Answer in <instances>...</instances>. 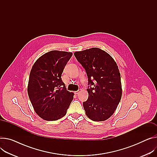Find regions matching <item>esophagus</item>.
Segmentation results:
<instances>
[{
	"instance_id": "1",
	"label": "esophagus",
	"mask_w": 157,
	"mask_h": 157,
	"mask_svg": "<svg viewBox=\"0 0 157 157\" xmlns=\"http://www.w3.org/2000/svg\"><path fill=\"white\" fill-rule=\"evenodd\" d=\"M80 92V90H78L77 91H75V94L76 95H77V94H78Z\"/></svg>"
}]
</instances>
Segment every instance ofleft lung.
Returning a JSON list of instances; mask_svg holds the SVG:
<instances>
[{
  "mask_svg": "<svg viewBox=\"0 0 157 157\" xmlns=\"http://www.w3.org/2000/svg\"><path fill=\"white\" fill-rule=\"evenodd\" d=\"M74 55L88 77L89 98L83 102L87 116L103 121L114 113L121 99V75L114 59L98 48H92Z\"/></svg>",
  "mask_w": 157,
  "mask_h": 157,
  "instance_id": "1",
  "label": "left lung"
}]
</instances>
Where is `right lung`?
Listing matches in <instances>:
<instances>
[{
    "label": "right lung",
    "instance_id": "obj_1",
    "mask_svg": "<svg viewBox=\"0 0 157 157\" xmlns=\"http://www.w3.org/2000/svg\"><path fill=\"white\" fill-rule=\"evenodd\" d=\"M72 53L53 50L34 63L29 78L28 93L34 111L46 121L63 117L74 93L67 90L62 80L63 69Z\"/></svg>",
    "mask_w": 157,
    "mask_h": 157
}]
</instances>
